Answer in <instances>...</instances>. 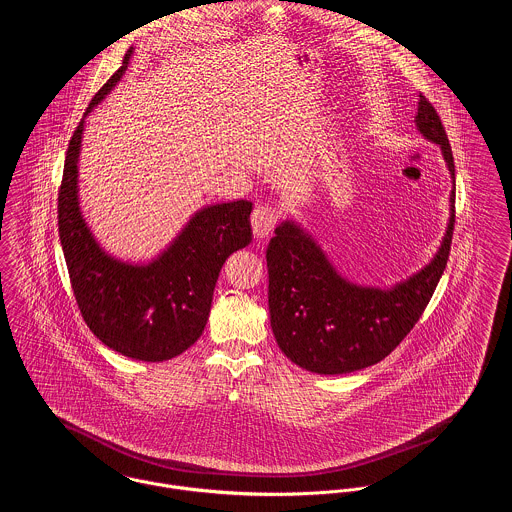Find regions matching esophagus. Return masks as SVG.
Wrapping results in <instances>:
<instances>
[{"instance_id": "34e87169", "label": "esophagus", "mask_w": 512, "mask_h": 512, "mask_svg": "<svg viewBox=\"0 0 512 512\" xmlns=\"http://www.w3.org/2000/svg\"><path fill=\"white\" fill-rule=\"evenodd\" d=\"M278 222V210L271 204H259L251 214L253 234L257 237H267L275 230Z\"/></svg>"}]
</instances>
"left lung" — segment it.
Masks as SVG:
<instances>
[{
	"mask_svg": "<svg viewBox=\"0 0 512 512\" xmlns=\"http://www.w3.org/2000/svg\"><path fill=\"white\" fill-rule=\"evenodd\" d=\"M419 132L440 146L454 177V158L433 103L421 93ZM450 220L433 261L388 290L356 286L339 275L321 247L294 222H282L267 247L269 312L280 351L315 374H347L384 360L407 337L446 269L456 222Z\"/></svg>",
	"mask_w": 512,
	"mask_h": 512,
	"instance_id": "obj_1",
	"label": "left lung"
}]
</instances>
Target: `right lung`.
<instances>
[{
    "label": "right lung",
    "mask_w": 512,
    "mask_h": 512,
    "mask_svg": "<svg viewBox=\"0 0 512 512\" xmlns=\"http://www.w3.org/2000/svg\"><path fill=\"white\" fill-rule=\"evenodd\" d=\"M130 56L132 48L83 117L117 85ZM81 134L83 118L70 140L58 191V232L79 312L109 349L134 360H169L202 335L222 265L251 241L253 204L234 200L206 206L158 259L148 265L122 263L99 247L79 210Z\"/></svg>",
    "instance_id": "right-lung-1"
}]
</instances>
